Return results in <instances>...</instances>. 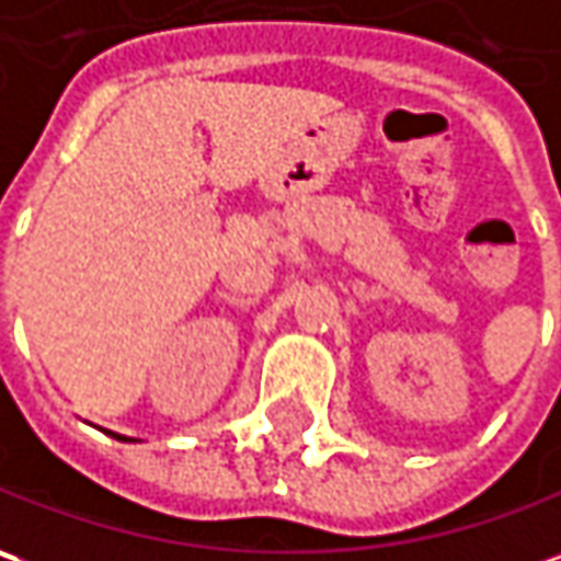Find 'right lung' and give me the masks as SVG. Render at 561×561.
<instances>
[{"mask_svg": "<svg viewBox=\"0 0 561 561\" xmlns=\"http://www.w3.org/2000/svg\"><path fill=\"white\" fill-rule=\"evenodd\" d=\"M113 436H116V433H113ZM116 439H125V436H116ZM125 442H128V439H125Z\"/></svg>", "mask_w": 561, "mask_h": 561, "instance_id": "1", "label": "right lung"}]
</instances>
